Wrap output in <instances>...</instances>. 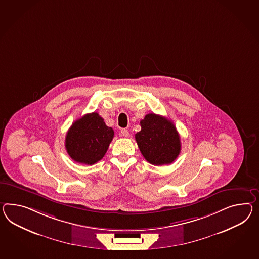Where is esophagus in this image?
Segmentation results:
<instances>
[{
    "label": "esophagus",
    "mask_w": 259,
    "mask_h": 259,
    "mask_svg": "<svg viewBox=\"0 0 259 259\" xmlns=\"http://www.w3.org/2000/svg\"><path fill=\"white\" fill-rule=\"evenodd\" d=\"M121 135L124 136V137H128L130 133L127 132V130H126V128H122V130H121Z\"/></svg>",
    "instance_id": "obj_1"
}]
</instances>
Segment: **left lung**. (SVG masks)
Segmentation results:
<instances>
[{
    "mask_svg": "<svg viewBox=\"0 0 259 259\" xmlns=\"http://www.w3.org/2000/svg\"><path fill=\"white\" fill-rule=\"evenodd\" d=\"M141 131L135 140L144 158L153 165L170 164L179 157L181 145L172 121L155 113L141 120Z\"/></svg>",
    "mask_w": 259,
    "mask_h": 259,
    "instance_id": "left-lung-1",
    "label": "left lung"
}]
</instances>
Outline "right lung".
Segmentation results:
<instances>
[{
	"instance_id": "right-lung-1",
	"label": "right lung",
	"mask_w": 259,
	"mask_h": 259,
	"mask_svg": "<svg viewBox=\"0 0 259 259\" xmlns=\"http://www.w3.org/2000/svg\"><path fill=\"white\" fill-rule=\"evenodd\" d=\"M114 135L98 113L76 120L66 136V149L76 162L92 165L102 159Z\"/></svg>"
}]
</instances>
